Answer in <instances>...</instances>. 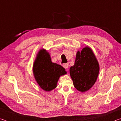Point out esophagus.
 Wrapping results in <instances>:
<instances>
[{
  "instance_id": "34e87169",
  "label": "esophagus",
  "mask_w": 121,
  "mask_h": 121,
  "mask_svg": "<svg viewBox=\"0 0 121 121\" xmlns=\"http://www.w3.org/2000/svg\"><path fill=\"white\" fill-rule=\"evenodd\" d=\"M63 67H64L65 69H67L68 68V63H64V64L63 65Z\"/></svg>"
}]
</instances>
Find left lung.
Segmentation results:
<instances>
[{
  "label": "left lung",
  "instance_id": "8db88e82",
  "mask_svg": "<svg viewBox=\"0 0 121 121\" xmlns=\"http://www.w3.org/2000/svg\"><path fill=\"white\" fill-rule=\"evenodd\" d=\"M70 77L78 91L84 92L95 84L99 73V65L92 50L86 46L78 51L75 64L70 68Z\"/></svg>",
  "mask_w": 121,
  "mask_h": 121
}]
</instances>
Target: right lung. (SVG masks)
<instances>
[{
  "label": "right lung",
  "instance_id": "add662e5",
  "mask_svg": "<svg viewBox=\"0 0 121 121\" xmlns=\"http://www.w3.org/2000/svg\"><path fill=\"white\" fill-rule=\"evenodd\" d=\"M33 73L39 86L44 91H51L56 87L61 76L67 72L61 65L51 61L50 55L45 50L41 49L34 63Z\"/></svg>",
  "mask_w": 121,
  "mask_h": 121
}]
</instances>
